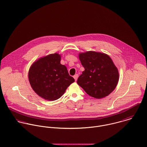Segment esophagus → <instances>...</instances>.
Masks as SVG:
<instances>
[{
  "mask_svg": "<svg viewBox=\"0 0 147 147\" xmlns=\"http://www.w3.org/2000/svg\"><path fill=\"white\" fill-rule=\"evenodd\" d=\"M78 76H79V75H78V74H76L74 76V78L75 79V81H77V79H78Z\"/></svg>",
  "mask_w": 147,
  "mask_h": 147,
  "instance_id": "esophagus-1",
  "label": "esophagus"
}]
</instances>
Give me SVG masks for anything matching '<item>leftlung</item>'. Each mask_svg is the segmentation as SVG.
I'll return each mask as SVG.
<instances>
[{
  "instance_id": "8db88e82",
  "label": "left lung",
  "mask_w": 147,
  "mask_h": 147,
  "mask_svg": "<svg viewBox=\"0 0 147 147\" xmlns=\"http://www.w3.org/2000/svg\"><path fill=\"white\" fill-rule=\"evenodd\" d=\"M84 71L77 83L91 97L102 98L109 95L116 87L119 74L112 59L106 53L87 51L79 53Z\"/></svg>"
}]
</instances>
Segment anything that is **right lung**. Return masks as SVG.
I'll return each mask as SVG.
<instances>
[{
  "instance_id": "add662e5",
  "label": "right lung",
  "mask_w": 147,
  "mask_h": 147,
  "mask_svg": "<svg viewBox=\"0 0 147 147\" xmlns=\"http://www.w3.org/2000/svg\"><path fill=\"white\" fill-rule=\"evenodd\" d=\"M61 55L54 53L35 60L28 71V80L34 91L40 98L54 101L60 98L75 82L67 68L60 64Z\"/></svg>"
}]
</instances>
